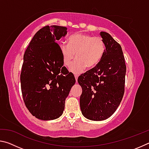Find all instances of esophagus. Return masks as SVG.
Returning <instances> with one entry per match:
<instances>
[{"instance_id": "obj_1", "label": "esophagus", "mask_w": 149, "mask_h": 149, "mask_svg": "<svg viewBox=\"0 0 149 149\" xmlns=\"http://www.w3.org/2000/svg\"><path fill=\"white\" fill-rule=\"evenodd\" d=\"M77 78H78V76L77 75H75V81H76V83L77 82Z\"/></svg>"}]
</instances>
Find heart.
<instances>
[{
    "label": "heart",
    "instance_id": "b5f03b06",
    "mask_svg": "<svg viewBox=\"0 0 149 149\" xmlns=\"http://www.w3.org/2000/svg\"><path fill=\"white\" fill-rule=\"evenodd\" d=\"M59 50L64 64L66 66L70 65L76 56L77 59L70 66V71L80 74L86 67L91 69L98 64L104 54L106 45L100 37L75 33L69 37L68 44L60 42Z\"/></svg>",
    "mask_w": 149,
    "mask_h": 149
}]
</instances>
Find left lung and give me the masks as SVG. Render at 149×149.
Instances as JSON below:
<instances>
[{
  "instance_id": "1",
  "label": "left lung",
  "mask_w": 149,
  "mask_h": 149,
  "mask_svg": "<svg viewBox=\"0 0 149 149\" xmlns=\"http://www.w3.org/2000/svg\"><path fill=\"white\" fill-rule=\"evenodd\" d=\"M104 55L93 68L78 77L82 88L80 108L87 119L102 121L110 117L119 107L124 94L126 65L122 47L107 32Z\"/></svg>"
}]
</instances>
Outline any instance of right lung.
<instances>
[{"label":"right lung","instance_id":"obj_1","mask_svg":"<svg viewBox=\"0 0 149 149\" xmlns=\"http://www.w3.org/2000/svg\"><path fill=\"white\" fill-rule=\"evenodd\" d=\"M67 27L47 26L33 37L24 55L20 81L23 99L30 113L39 120L59 118L75 79L65 66L57 41Z\"/></svg>","mask_w":149,"mask_h":149}]
</instances>
